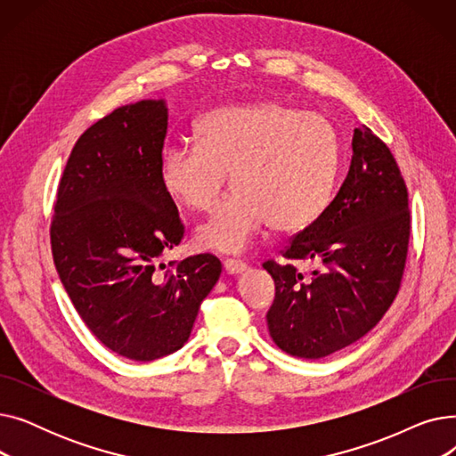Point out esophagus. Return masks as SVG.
Masks as SVG:
<instances>
[{
  "instance_id": "esophagus-1",
  "label": "esophagus",
  "mask_w": 456,
  "mask_h": 456,
  "mask_svg": "<svg viewBox=\"0 0 456 456\" xmlns=\"http://www.w3.org/2000/svg\"><path fill=\"white\" fill-rule=\"evenodd\" d=\"M224 268H225V272L229 275H238V273H242V272L248 270V265H246V262H242V260H238V258H225L224 260Z\"/></svg>"
}]
</instances>
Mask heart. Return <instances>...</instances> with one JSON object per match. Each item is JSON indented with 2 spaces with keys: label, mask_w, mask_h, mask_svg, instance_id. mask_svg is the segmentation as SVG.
<instances>
[{
  "label": "heart",
  "mask_w": 456,
  "mask_h": 456,
  "mask_svg": "<svg viewBox=\"0 0 456 456\" xmlns=\"http://www.w3.org/2000/svg\"><path fill=\"white\" fill-rule=\"evenodd\" d=\"M194 133L196 143L160 153L166 198L201 212L220 198L227 174L234 190L198 225V249L242 253L268 224L299 231L327 208L340 166V140L327 118L277 102L222 105L201 114Z\"/></svg>",
  "instance_id": "b5f03b06"
}]
</instances>
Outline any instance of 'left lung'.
Returning <instances> with one entry per match:
<instances>
[{
	"label": "left lung",
	"instance_id": "left-lung-1",
	"mask_svg": "<svg viewBox=\"0 0 456 456\" xmlns=\"http://www.w3.org/2000/svg\"><path fill=\"white\" fill-rule=\"evenodd\" d=\"M353 157L337 198L296 234L284 256L320 260L303 275L265 262L275 281L266 320L273 342L299 358H323L361 340L399 292L411 238L409 194L394 155L366 126L353 133Z\"/></svg>",
	"mask_w": 456,
	"mask_h": 456
}]
</instances>
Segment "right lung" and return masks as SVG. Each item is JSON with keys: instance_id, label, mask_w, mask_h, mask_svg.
<instances>
[{"instance_id": "right-lung-1", "label": "right lung", "mask_w": 456, "mask_h": 456, "mask_svg": "<svg viewBox=\"0 0 456 456\" xmlns=\"http://www.w3.org/2000/svg\"><path fill=\"white\" fill-rule=\"evenodd\" d=\"M166 131L164 100L124 105L88 127L66 162L52 224L55 268L81 320L136 362L184 346L222 273L208 253L157 272L184 231L159 181Z\"/></svg>"}]
</instances>
